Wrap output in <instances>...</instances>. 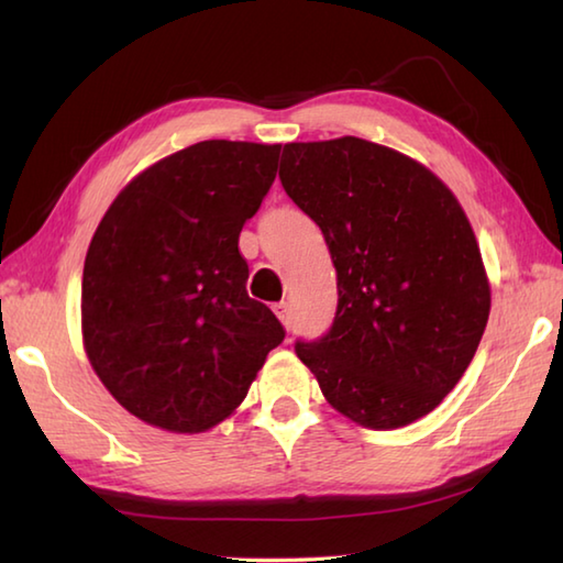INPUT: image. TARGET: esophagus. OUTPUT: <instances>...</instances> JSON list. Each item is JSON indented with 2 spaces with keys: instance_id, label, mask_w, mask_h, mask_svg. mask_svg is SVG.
<instances>
[{
  "instance_id": "1",
  "label": "esophagus",
  "mask_w": 563,
  "mask_h": 563,
  "mask_svg": "<svg viewBox=\"0 0 563 563\" xmlns=\"http://www.w3.org/2000/svg\"><path fill=\"white\" fill-rule=\"evenodd\" d=\"M272 308H274V313H277V318L282 320V325L286 330H291V303L289 301H279V303H274Z\"/></svg>"
}]
</instances>
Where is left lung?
<instances>
[{"mask_svg": "<svg viewBox=\"0 0 563 563\" xmlns=\"http://www.w3.org/2000/svg\"><path fill=\"white\" fill-rule=\"evenodd\" d=\"M279 179L338 272L332 325L296 340L298 360L364 428L428 416L472 364L490 311L462 206L428 167L354 135L284 145Z\"/></svg>", "mask_w": 563, "mask_h": 563, "instance_id": "1", "label": "left lung"}]
</instances>
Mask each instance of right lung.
Here are the masks:
<instances>
[{
    "instance_id": "1",
    "label": "right lung",
    "mask_w": 563,
    "mask_h": 563,
    "mask_svg": "<svg viewBox=\"0 0 563 563\" xmlns=\"http://www.w3.org/2000/svg\"><path fill=\"white\" fill-rule=\"evenodd\" d=\"M282 145L201 141L125 187L91 238L82 338L101 384L147 426L201 432L243 404L284 325L247 296L238 238Z\"/></svg>"
}]
</instances>
